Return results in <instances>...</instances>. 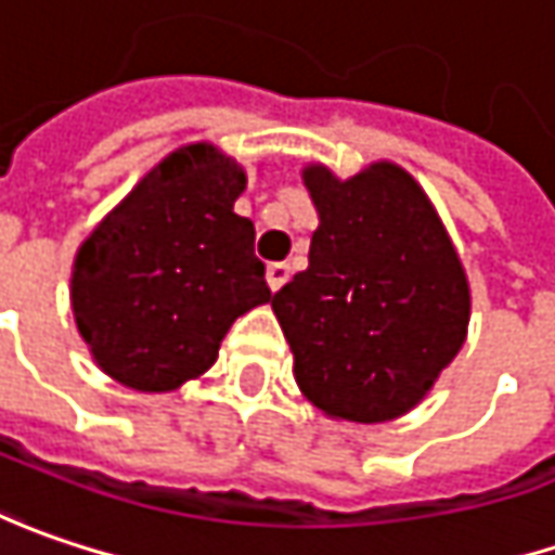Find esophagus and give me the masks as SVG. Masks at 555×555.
<instances>
[{"mask_svg": "<svg viewBox=\"0 0 555 555\" xmlns=\"http://www.w3.org/2000/svg\"><path fill=\"white\" fill-rule=\"evenodd\" d=\"M288 279H292V267H288V263H270V267H267V282H270L273 292H279Z\"/></svg>", "mask_w": 555, "mask_h": 555, "instance_id": "esophagus-1", "label": "esophagus"}]
</instances>
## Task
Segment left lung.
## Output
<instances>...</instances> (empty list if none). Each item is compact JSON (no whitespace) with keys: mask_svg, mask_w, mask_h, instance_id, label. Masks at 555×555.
<instances>
[{"mask_svg":"<svg viewBox=\"0 0 555 555\" xmlns=\"http://www.w3.org/2000/svg\"><path fill=\"white\" fill-rule=\"evenodd\" d=\"M304 185L320 214L310 263L273 295L295 382L332 420H398L466 341L460 254L420 182L391 160L350 180L310 164Z\"/></svg>","mask_w":555,"mask_h":555,"instance_id":"obj_1","label":"left lung"}]
</instances>
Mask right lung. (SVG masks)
I'll use <instances>...</instances> for the list:
<instances>
[{
  "label": "right lung",
  "instance_id": "add662e5",
  "mask_svg": "<svg viewBox=\"0 0 555 555\" xmlns=\"http://www.w3.org/2000/svg\"><path fill=\"white\" fill-rule=\"evenodd\" d=\"M245 170L210 142L155 164L74 257L70 307L114 382L160 395L207 373L230 325L270 301L254 223L232 205Z\"/></svg>",
  "mask_w": 555,
  "mask_h": 555
}]
</instances>
